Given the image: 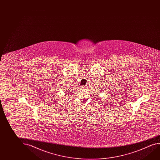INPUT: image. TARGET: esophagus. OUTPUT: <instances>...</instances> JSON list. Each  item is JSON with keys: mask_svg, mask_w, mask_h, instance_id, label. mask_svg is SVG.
<instances>
[{"mask_svg": "<svg viewBox=\"0 0 160 160\" xmlns=\"http://www.w3.org/2000/svg\"><path fill=\"white\" fill-rule=\"evenodd\" d=\"M82 87V88H85V87Z\"/></svg>", "mask_w": 160, "mask_h": 160, "instance_id": "34e87169", "label": "esophagus"}]
</instances>
